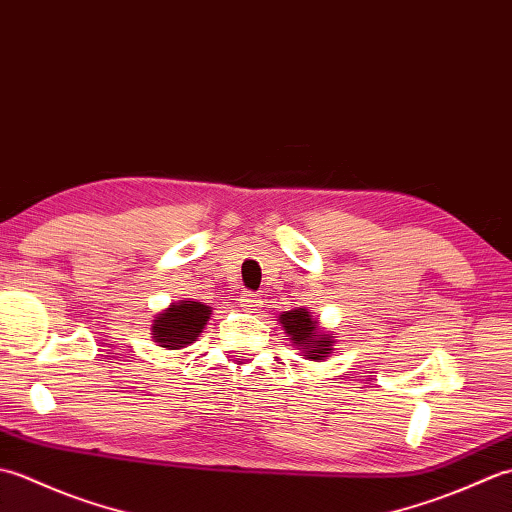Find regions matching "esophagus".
Listing matches in <instances>:
<instances>
[{"label":"esophagus","mask_w":512,"mask_h":512,"mask_svg":"<svg viewBox=\"0 0 512 512\" xmlns=\"http://www.w3.org/2000/svg\"><path fill=\"white\" fill-rule=\"evenodd\" d=\"M239 306L246 312H257L262 308V297L255 295V292H242V295H239Z\"/></svg>","instance_id":"obj_1"}]
</instances>
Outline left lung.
<instances>
[{
	"instance_id": "left-lung-1",
	"label": "left lung",
	"mask_w": 512,
	"mask_h": 512,
	"mask_svg": "<svg viewBox=\"0 0 512 512\" xmlns=\"http://www.w3.org/2000/svg\"><path fill=\"white\" fill-rule=\"evenodd\" d=\"M281 328L286 330L290 341L295 343L301 354L310 361H325L334 350V336L319 328V321L312 317L306 308L288 310L279 314Z\"/></svg>"
}]
</instances>
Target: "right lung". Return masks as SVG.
Listing matches in <instances>:
<instances>
[{
  "label": "right lung",
  "instance_id": "add662e5",
  "mask_svg": "<svg viewBox=\"0 0 512 512\" xmlns=\"http://www.w3.org/2000/svg\"><path fill=\"white\" fill-rule=\"evenodd\" d=\"M211 308L200 301H178L162 310L151 323V339L167 350H180L191 345L202 334Z\"/></svg>",
  "mask_w": 512,
  "mask_h": 512
}]
</instances>
